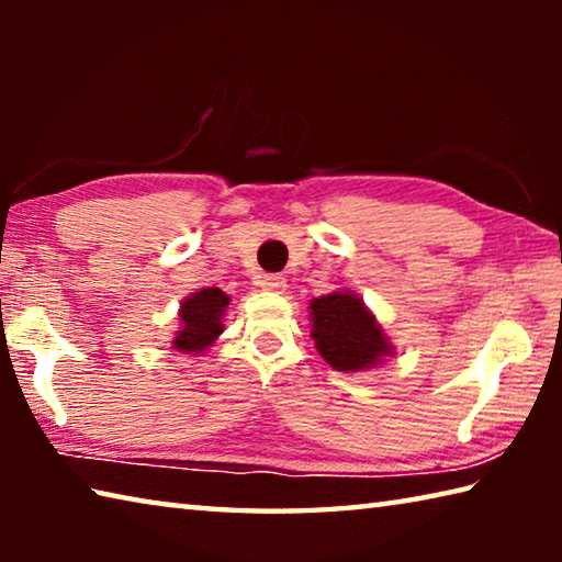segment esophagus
Returning <instances> with one entry per match:
<instances>
[{"label":"esophagus","mask_w":562,"mask_h":562,"mask_svg":"<svg viewBox=\"0 0 562 562\" xmlns=\"http://www.w3.org/2000/svg\"><path fill=\"white\" fill-rule=\"evenodd\" d=\"M262 290L268 292H284V288H288V280L282 278V274H262Z\"/></svg>","instance_id":"esophagus-1"}]
</instances>
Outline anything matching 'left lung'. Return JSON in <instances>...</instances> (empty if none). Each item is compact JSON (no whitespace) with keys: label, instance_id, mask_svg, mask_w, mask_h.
I'll use <instances>...</instances> for the list:
<instances>
[{"label":"left lung","instance_id":"left-lung-1","mask_svg":"<svg viewBox=\"0 0 562 562\" xmlns=\"http://www.w3.org/2000/svg\"><path fill=\"white\" fill-rule=\"evenodd\" d=\"M310 310L315 347L337 372L372 369L382 364L384 357L394 355L382 325L357 294L347 290L331 292L312 300Z\"/></svg>","mask_w":562,"mask_h":562}]
</instances>
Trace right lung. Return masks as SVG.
Returning <instances> with one entry per match:
<instances>
[{"instance_id":"obj_1","label":"right lung","mask_w":562,"mask_h":562,"mask_svg":"<svg viewBox=\"0 0 562 562\" xmlns=\"http://www.w3.org/2000/svg\"><path fill=\"white\" fill-rule=\"evenodd\" d=\"M231 297L217 288L193 292L180 302V327L173 337V349L183 355H201L223 335V315Z\"/></svg>"}]
</instances>
